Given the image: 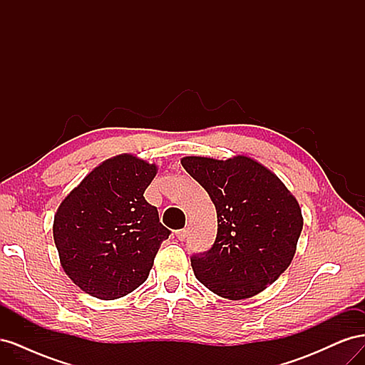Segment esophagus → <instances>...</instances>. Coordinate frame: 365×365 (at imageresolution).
<instances>
[{
    "mask_svg": "<svg viewBox=\"0 0 365 365\" xmlns=\"http://www.w3.org/2000/svg\"><path fill=\"white\" fill-rule=\"evenodd\" d=\"M175 236H176V239H178V240H185V237H187V230L185 228H182V230H178V231H176V233H175Z\"/></svg>",
    "mask_w": 365,
    "mask_h": 365,
    "instance_id": "obj_1",
    "label": "esophagus"
}]
</instances>
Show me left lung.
<instances>
[{
  "label": "left lung",
  "instance_id": "1",
  "mask_svg": "<svg viewBox=\"0 0 365 365\" xmlns=\"http://www.w3.org/2000/svg\"><path fill=\"white\" fill-rule=\"evenodd\" d=\"M181 164L204 187L217 215L215 244L190 257L196 279L230 300L267 289L291 264L302 233L295 197L271 170L248 157H185Z\"/></svg>",
  "mask_w": 365,
  "mask_h": 365
}]
</instances>
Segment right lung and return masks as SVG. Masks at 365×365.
<instances>
[{
	"label": "right lung",
	"instance_id": "obj_1",
	"mask_svg": "<svg viewBox=\"0 0 365 365\" xmlns=\"http://www.w3.org/2000/svg\"><path fill=\"white\" fill-rule=\"evenodd\" d=\"M157 165L132 155L102 163L65 197L53 224L61 263L82 291L115 300L146 282L170 235L145 190Z\"/></svg>",
	"mask_w": 365,
	"mask_h": 365
}]
</instances>
